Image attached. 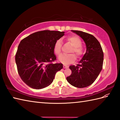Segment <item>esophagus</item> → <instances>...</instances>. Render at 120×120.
Segmentation results:
<instances>
[{"mask_svg":"<svg viewBox=\"0 0 120 120\" xmlns=\"http://www.w3.org/2000/svg\"><path fill=\"white\" fill-rule=\"evenodd\" d=\"M68 68V66H67V65H63V68Z\"/></svg>","mask_w":120,"mask_h":120,"instance_id":"1","label":"esophagus"}]
</instances>
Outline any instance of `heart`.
Returning a JSON list of instances; mask_svg holds the SVG:
<instances>
[{
	"label": "heart",
	"instance_id": "1",
	"mask_svg": "<svg viewBox=\"0 0 120 120\" xmlns=\"http://www.w3.org/2000/svg\"><path fill=\"white\" fill-rule=\"evenodd\" d=\"M67 40L73 46V48L71 52H74L78 58H80L83 54V49L81 46V40L76 35H71L67 38ZM62 42L60 39L56 41L53 46V52L56 55H59L61 52ZM75 55L73 53L69 55L63 54L59 57V60L64 64H68L75 61Z\"/></svg>",
	"mask_w": 120,
	"mask_h": 120
}]
</instances>
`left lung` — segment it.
<instances>
[{
	"mask_svg": "<svg viewBox=\"0 0 120 120\" xmlns=\"http://www.w3.org/2000/svg\"><path fill=\"white\" fill-rule=\"evenodd\" d=\"M80 37L86 45V52L79 63L70 66L72 74L67 77L68 82L78 88L92 85L103 68L104 53L100 43L92 34L78 30H71Z\"/></svg>",
	"mask_w": 120,
	"mask_h": 120,
	"instance_id": "obj_1",
	"label": "left lung"
}]
</instances>
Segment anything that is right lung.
I'll return each instance as SVG.
<instances>
[{"label":"right lung","mask_w":120,"mask_h":120,"mask_svg":"<svg viewBox=\"0 0 120 120\" xmlns=\"http://www.w3.org/2000/svg\"><path fill=\"white\" fill-rule=\"evenodd\" d=\"M64 32L43 31L34 32L22 39L18 46L15 62L22 80L33 89H41L50 85L62 63H52L56 59L53 46Z\"/></svg>","instance_id":"obj_1"}]
</instances>
